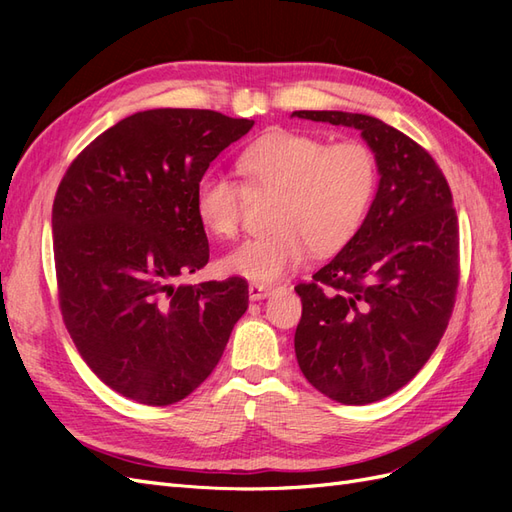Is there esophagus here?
<instances>
[{
  "label": "esophagus",
  "mask_w": 512,
  "mask_h": 512,
  "mask_svg": "<svg viewBox=\"0 0 512 512\" xmlns=\"http://www.w3.org/2000/svg\"><path fill=\"white\" fill-rule=\"evenodd\" d=\"M273 286L269 284H258V282H252L250 286H247V292H250V301H260V299H267L271 294Z\"/></svg>",
  "instance_id": "obj_1"
}]
</instances>
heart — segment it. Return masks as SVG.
<instances>
[{"mask_svg": "<svg viewBox=\"0 0 512 512\" xmlns=\"http://www.w3.org/2000/svg\"><path fill=\"white\" fill-rule=\"evenodd\" d=\"M250 190L277 192L269 235L247 239L224 254L226 273L275 282L303 265L309 252L331 254L365 222L378 188V160L356 138H324L273 130L247 145L237 160ZM245 190L239 181L207 170L194 190L196 218L211 235L228 239L239 230Z\"/></svg>", "mask_w": 512, "mask_h": 512, "instance_id": "obj_1", "label": "heart"}]
</instances>
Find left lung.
Here are the masks:
<instances>
[{"instance_id": "left-lung-1", "label": "left lung", "mask_w": 512, "mask_h": 512, "mask_svg": "<svg viewBox=\"0 0 512 512\" xmlns=\"http://www.w3.org/2000/svg\"><path fill=\"white\" fill-rule=\"evenodd\" d=\"M292 117L361 132L376 153L378 190L359 232L299 284L294 352L307 382L346 406L374 404L429 361L453 314L459 226L438 164L404 132L361 113Z\"/></svg>"}]
</instances>
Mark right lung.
<instances>
[{
	"label": "right lung",
	"instance_id": "right-lung-1",
	"mask_svg": "<svg viewBox=\"0 0 512 512\" xmlns=\"http://www.w3.org/2000/svg\"><path fill=\"white\" fill-rule=\"evenodd\" d=\"M198 108H151L102 132L53 203L59 305L89 369L145 406L188 397L220 363L247 309V282L177 284L209 262L194 190L252 130Z\"/></svg>",
	"mask_w": 512,
	"mask_h": 512
}]
</instances>
